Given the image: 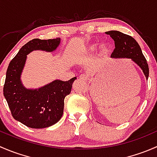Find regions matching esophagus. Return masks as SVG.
I'll list each match as a JSON object with an SVG mask.
<instances>
[{
    "instance_id": "esophagus-1",
    "label": "esophagus",
    "mask_w": 157,
    "mask_h": 157,
    "mask_svg": "<svg viewBox=\"0 0 157 157\" xmlns=\"http://www.w3.org/2000/svg\"><path fill=\"white\" fill-rule=\"evenodd\" d=\"M88 76L86 75V74H81V75L80 76V80H84V81H86V80H88Z\"/></svg>"
}]
</instances>
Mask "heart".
Here are the masks:
<instances>
[{"mask_svg":"<svg viewBox=\"0 0 157 157\" xmlns=\"http://www.w3.org/2000/svg\"><path fill=\"white\" fill-rule=\"evenodd\" d=\"M96 47H97V45H96V44H93V45H91L89 47V51H90V52H94V51L96 50ZM109 49L110 48H109V44L106 43V42H103V43L101 44L100 46H99V54H100L102 56L107 55L108 52H109Z\"/></svg>","mask_w":157,"mask_h":157,"instance_id":"obj_1","label":"heart"}]
</instances>
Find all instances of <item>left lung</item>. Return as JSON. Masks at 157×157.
Masks as SVG:
<instances>
[{
  "label": "left lung",
  "mask_w": 157,
  "mask_h": 157,
  "mask_svg": "<svg viewBox=\"0 0 157 157\" xmlns=\"http://www.w3.org/2000/svg\"><path fill=\"white\" fill-rule=\"evenodd\" d=\"M105 34L109 35L115 42V48L111 55L112 58H130L142 70L147 80L148 64L137 41L131 36L115 30L106 32Z\"/></svg>",
  "instance_id": "1"
}]
</instances>
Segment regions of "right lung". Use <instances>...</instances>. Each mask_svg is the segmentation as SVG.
I'll return each mask as SVG.
<instances>
[{
    "label": "right lung",
    "instance_id": "add662e5",
    "mask_svg": "<svg viewBox=\"0 0 157 157\" xmlns=\"http://www.w3.org/2000/svg\"><path fill=\"white\" fill-rule=\"evenodd\" d=\"M61 39H34L23 45L9 64L4 96L14 119L31 128H45L56 124L62 117L64 98L69 95L77 77L67 81L53 80L38 89H27L21 81L26 55L33 51H55Z\"/></svg>",
    "mask_w": 157,
    "mask_h": 157
}]
</instances>
